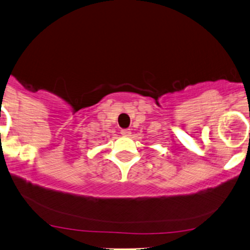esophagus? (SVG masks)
Returning <instances> with one entry per match:
<instances>
[{
    "label": "esophagus",
    "mask_w": 250,
    "mask_h": 250,
    "mask_svg": "<svg viewBox=\"0 0 250 250\" xmlns=\"http://www.w3.org/2000/svg\"><path fill=\"white\" fill-rule=\"evenodd\" d=\"M121 134L125 136V137H128V136H131V131L130 129H123V130H121Z\"/></svg>",
    "instance_id": "esophagus-1"
}]
</instances>
